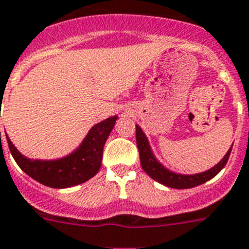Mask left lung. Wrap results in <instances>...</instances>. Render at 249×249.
Listing matches in <instances>:
<instances>
[{
	"label": "left lung",
	"instance_id": "8db88e82",
	"mask_svg": "<svg viewBox=\"0 0 249 249\" xmlns=\"http://www.w3.org/2000/svg\"><path fill=\"white\" fill-rule=\"evenodd\" d=\"M135 137H137V145L138 150H139V157H141V164L144 172L147 173L149 177L156 179L157 182L162 183L167 187H172V189H191V187L199 186L209 181V179H212L224 168L228 160H229V156H231V148H233V144H231V149L228 150L224 158L218 164H215L213 168L205 171V172L196 173V175H178V173L168 171L166 167L162 166L156 160L153 152L150 150L147 137L142 131L141 126H138V125Z\"/></svg>",
	"mask_w": 249,
	"mask_h": 249
}]
</instances>
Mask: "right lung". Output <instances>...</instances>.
Masks as SVG:
<instances>
[{
	"label": "right lung",
	"mask_w": 249,
	"mask_h": 249,
	"mask_svg": "<svg viewBox=\"0 0 249 249\" xmlns=\"http://www.w3.org/2000/svg\"><path fill=\"white\" fill-rule=\"evenodd\" d=\"M116 120L118 116L115 115L96 124L72 154L55 160H29L15 148L7 135L6 139L14 160L26 175L48 187L64 189L86 182L99 172L104 145Z\"/></svg>",
	"instance_id": "add662e5"
}]
</instances>
